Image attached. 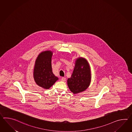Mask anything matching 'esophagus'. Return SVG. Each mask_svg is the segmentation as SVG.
Here are the masks:
<instances>
[{
  "label": "esophagus",
  "instance_id": "34e87169",
  "mask_svg": "<svg viewBox=\"0 0 132 132\" xmlns=\"http://www.w3.org/2000/svg\"><path fill=\"white\" fill-rule=\"evenodd\" d=\"M61 80H62V81H63V82H64L65 81V80H66V78H62V79H61Z\"/></svg>",
  "mask_w": 132,
  "mask_h": 132
}]
</instances>
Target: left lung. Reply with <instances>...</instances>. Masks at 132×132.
<instances>
[{
  "label": "left lung",
  "mask_w": 132,
  "mask_h": 132,
  "mask_svg": "<svg viewBox=\"0 0 132 132\" xmlns=\"http://www.w3.org/2000/svg\"><path fill=\"white\" fill-rule=\"evenodd\" d=\"M90 79V69L88 62L82 58L77 59L73 73L67 80L70 91L74 94L84 91L89 86Z\"/></svg>",
  "instance_id": "obj_1"
}]
</instances>
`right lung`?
Masks as SVG:
<instances>
[{"label": "right lung", "mask_w": 132, "mask_h": 132, "mask_svg": "<svg viewBox=\"0 0 132 132\" xmlns=\"http://www.w3.org/2000/svg\"><path fill=\"white\" fill-rule=\"evenodd\" d=\"M50 51L41 53L35 61L34 78L36 83L45 89H49L58 79L52 71V57Z\"/></svg>", "instance_id": "add662e5"}]
</instances>
